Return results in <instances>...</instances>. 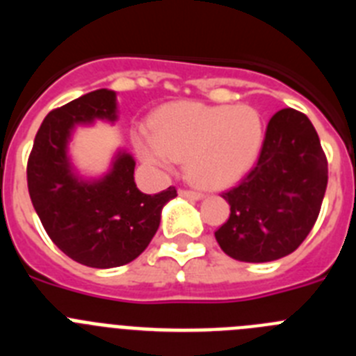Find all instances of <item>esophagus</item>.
I'll return each instance as SVG.
<instances>
[{
  "label": "esophagus",
  "instance_id": "1",
  "mask_svg": "<svg viewBox=\"0 0 356 356\" xmlns=\"http://www.w3.org/2000/svg\"><path fill=\"white\" fill-rule=\"evenodd\" d=\"M178 194H180L181 197H187V200H194V201L203 200V194L196 193V191H185V188H181V191Z\"/></svg>",
  "mask_w": 356,
  "mask_h": 356
}]
</instances>
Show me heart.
<instances>
[{
    "instance_id": "obj_1",
    "label": "heart",
    "mask_w": 356,
    "mask_h": 356,
    "mask_svg": "<svg viewBox=\"0 0 356 356\" xmlns=\"http://www.w3.org/2000/svg\"><path fill=\"white\" fill-rule=\"evenodd\" d=\"M264 119L248 105L169 103L156 112L153 131H135V149L151 168L169 171L187 159V175L203 188H222L254 165L264 144Z\"/></svg>"
}]
</instances>
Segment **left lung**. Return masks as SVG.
<instances>
[{"instance_id": "1", "label": "left lung", "mask_w": 356, "mask_h": 356, "mask_svg": "<svg viewBox=\"0 0 356 356\" xmlns=\"http://www.w3.org/2000/svg\"><path fill=\"white\" fill-rule=\"evenodd\" d=\"M328 163L305 114L284 108L271 118L257 168L222 194L228 221L216 241L241 262H273L298 250L319 216Z\"/></svg>"}]
</instances>
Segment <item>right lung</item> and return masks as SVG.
Instances as JSON below:
<instances>
[{
  "instance_id": "obj_1",
  "label": "right lung",
  "mask_w": 356,
  "mask_h": 356,
  "mask_svg": "<svg viewBox=\"0 0 356 356\" xmlns=\"http://www.w3.org/2000/svg\"><path fill=\"white\" fill-rule=\"evenodd\" d=\"M118 119L114 90L83 94L46 115L28 160V191L46 234L69 259L96 269L137 259L155 237L163 207L176 197L175 187L153 196L140 193L135 159L122 147L99 176L74 165L69 144L76 128Z\"/></svg>"
}]
</instances>
